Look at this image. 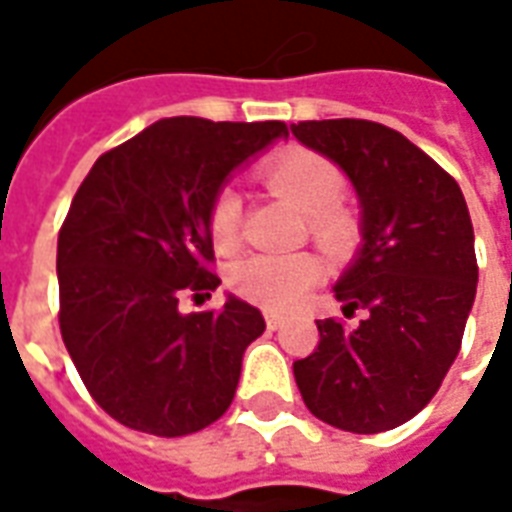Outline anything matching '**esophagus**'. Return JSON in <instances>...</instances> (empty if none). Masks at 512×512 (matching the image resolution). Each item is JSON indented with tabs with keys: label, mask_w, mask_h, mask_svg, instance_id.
Wrapping results in <instances>:
<instances>
[{
	"label": "esophagus",
	"mask_w": 512,
	"mask_h": 512,
	"mask_svg": "<svg viewBox=\"0 0 512 512\" xmlns=\"http://www.w3.org/2000/svg\"><path fill=\"white\" fill-rule=\"evenodd\" d=\"M285 323V318L279 315V312H266V326H268V332H277L279 326Z\"/></svg>",
	"instance_id": "esophagus-1"
}]
</instances>
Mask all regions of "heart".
<instances>
[{
    "mask_svg": "<svg viewBox=\"0 0 512 512\" xmlns=\"http://www.w3.org/2000/svg\"><path fill=\"white\" fill-rule=\"evenodd\" d=\"M260 178L277 197L307 216L312 238L326 249H343L354 238V219L337 205L343 191V172L329 158L304 147H293L268 158ZM208 230L219 252H230L241 235V197L235 189L216 191L208 211ZM321 260L310 252L296 255H249L235 263L230 285L238 296L266 310H293L321 279Z\"/></svg>",
    "mask_w": 512,
    "mask_h": 512,
    "instance_id": "obj_1",
    "label": "heart"
}]
</instances>
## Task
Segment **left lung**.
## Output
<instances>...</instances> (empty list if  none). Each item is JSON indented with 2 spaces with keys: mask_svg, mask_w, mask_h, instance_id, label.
<instances>
[{
  "mask_svg": "<svg viewBox=\"0 0 512 512\" xmlns=\"http://www.w3.org/2000/svg\"><path fill=\"white\" fill-rule=\"evenodd\" d=\"M351 180L362 244L334 282L348 329L318 321L321 343L293 362L312 414L348 433H381L428 406L461 351L477 293L474 230L461 186L406 136L370 120L290 126Z\"/></svg>",
  "mask_w": 512,
  "mask_h": 512,
  "instance_id": "1",
  "label": "left lung"
}]
</instances>
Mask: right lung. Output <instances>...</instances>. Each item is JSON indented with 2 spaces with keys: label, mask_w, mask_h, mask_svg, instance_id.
Returning <instances> with one entry per match:
<instances>
[{
  "label": "right lung",
  "mask_w": 512,
  "mask_h": 512,
  "mask_svg": "<svg viewBox=\"0 0 512 512\" xmlns=\"http://www.w3.org/2000/svg\"><path fill=\"white\" fill-rule=\"evenodd\" d=\"M282 136L279 120L167 117L104 153L76 191L57 241L62 343L95 403L126 428L186 436L233 403L263 315L235 296L189 315L178 301L222 285L213 197Z\"/></svg>",
  "instance_id": "right-lung-1"
}]
</instances>
